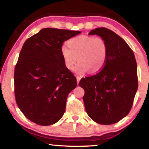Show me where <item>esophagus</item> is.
<instances>
[{
  "label": "esophagus",
  "instance_id": "esophagus-1",
  "mask_svg": "<svg viewBox=\"0 0 149 149\" xmlns=\"http://www.w3.org/2000/svg\"><path fill=\"white\" fill-rule=\"evenodd\" d=\"M76 78H77V84H79V81H80V79H81V77H79V76H77L76 77Z\"/></svg>",
  "mask_w": 149,
  "mask_h": 149
}]
</instances>
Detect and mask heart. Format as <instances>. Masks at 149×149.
<instances>
[{
	"label": "heart",
	"instance_id": "b5f03b06",
	"mask_svg": "<svg viewBox=\"0 0 149 149\" xmlns=\"http://www.w3.org/2000/svg\"><path fill=\"white\" fill-rule=\"evenodd\" d=\"M68 47L63 45L60 49L65 66L72 70L75 68L77 74H84L90 70L91 73L100 72L107 62L108 45L100 37L81 35L70 39Z\"/></svg>",
	"mask_w": 149,
	"mask_h": 149
}]
</instances>
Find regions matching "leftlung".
I'll use <instances>...</instances> for the list:
<instances>
[{"mask_svg": "<svg viewBox=\"0 0 149 149\" xmlns=\"http://www.w3.org/2000/svg\"><path fill=\"white\" fill-rule=\"evenodd\" d=\"M97 35L108 45V58L102 70L82 78L79 85L85 91V110L95 122L113 124L128 114L137 91V67L135 55L124 40L114 31L99 27Z\"/></svg>", "mask_w": 149, "mask_h": 149, "instance_id": "8db88e82", "label": "left lung"}]
</instances>
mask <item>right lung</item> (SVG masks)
Returning <instances> with one entry per match:
<instances>
[{
	"label": "right lung",
	"instance_id": "add662e5",
	"mask_svg": "<svg viewBox=\"0 0 149 149\" xmlns=\"http://www.w3.org/2000/svg\"><path fill=\"white\" fill-rule=\"evenodd\" d=\"M79 33L44 28L25 41L15 67L14 92L20 110L31 122L50 125L64 115L68 95L77 81L65 66L60 49Z\"/></svg>",
	"mask_w": 149,
	"mask_h": 149
}]
</instances>
